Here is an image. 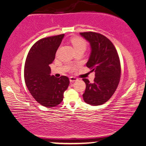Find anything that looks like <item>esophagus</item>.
Segmentation results:
<instances>
[{
	"instance_id": "34e87169",
	"label": "esophagus",
	"mask_w": 146,
	"mask_h": 146,
	"mask_svg": "<svg viewBox=\"0 0 146 146\" xmlns=\"http://www.w3.org/2000/svg\"><path fill=\"white\" fill-rule=\"evenodd\" d=\"M78 79L75 78V77H70L69 78V80L71 82H76V81H78Z\"/></svg>"
}]
</instances>
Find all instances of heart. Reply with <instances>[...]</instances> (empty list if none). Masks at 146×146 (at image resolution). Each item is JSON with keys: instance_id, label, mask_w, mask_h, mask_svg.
Listing matches in <instances>:
<instances>
[{"instance_id": "obj_1", "label": "heart", "mask_w": 146, "mask_h": 146, "mask_svg": "<svg viewBox=\"0 0 146 146\" xmlns=\"http://www.w3.org/2000/svg\"><path fill=\"white\" fill-rule=\"evenodd\" d=\"M71 43L74 47L75 50H78V49L83 48L86 49V47L87 43L86 41L83 38L80 37H75L71 39Z\"/></svg>"}]
</instances>
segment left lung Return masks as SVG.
<instances>
[{
  "label": "left lung",
  "instance_id": "8db88e82",
  "mask_svg": "<svg viewBox=\"0 0 146 146\" xmlns=\"http://www.w3.org/2000/svg\"><path fill=\"white\" fill-rule=\"evenodd\" d=\"M90 43L91 52L86 66L95 72L93 83L85 82L84 101L94 106L104 104L111 97L119 84L121 74L118 54L113 43L104 35L97 33H80Z\"/></svg>",
  "mask_w": 146,
  "mask_h": 146
}]
</instances>
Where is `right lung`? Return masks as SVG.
<instances>
[{
  "label": "right lung",
  "instance_id": "obj_1",
  "mask_svg": "<svg viewBox=\"0 0 146 146\" xmlns=\"http://www.w3.org/2000/svg\"><path fill=\"white\" fill-rule=\"evenodd\" d=\"M64 35L43 38L36 41L30 50L24 65V80L30 93L38 103L53 108L63 100L69 80L66 76L51 75L50 64Z\"/></svg>",
  "mask_w": 146,
  "mask_h": 146
}]
</instances>
